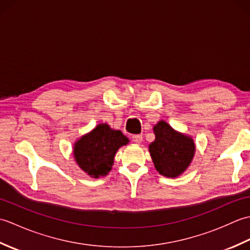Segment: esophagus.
<instances>
[{"label":"esophagus","mask_w":250,"mask_h":250,"mask_svg":"<svg viewBox=\"0 0 250 250\" xmlns=\"http://www.w3.org/2000/svg\"><path fill=\"white\" fill-rule=\"evenodd\" d=\"M132 141H133L134 143H137V144H141L142 141H143V135L142 134L132 135Z\"/></svg>","instance_id":"esophagus-1"}]
</instances>
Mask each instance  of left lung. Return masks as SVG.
Listing matches in <instances>:
<instances>
[{
	"instance_id": "1",
	"label": "left lung",
	"mask_w": 250,
	"mask_h": 250,
	"mask_svg": "<svg viewBox=\"0 0 250 250\" xmlns=\"http://www.w3.org/2000/svg\"><path fill=\"white\" fill-rule=\"evenodd\" d=\"M156 140L149 145V152L157 171L166 177L182 175L192 161L195 145L191 136L175 131L166 121L153 126Z\"/></svg>"
}]
</instances>
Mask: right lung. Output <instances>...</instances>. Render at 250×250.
<instances>
[{
	"label": "right lung",
	"instance_id": "1",
	"mask_svg": "<svg viewBox=\"0 0 250 250\" xmlns=\"http://www.w3.org/2000/svg\"><path fill=\"white\" fill-rule=\"evenodd\" d=\"M128 143L129 139L121 131L100 124L74 144V158L90 177H103L111 169L117 150Z\"/></svg>",
	"mask_w": 250,
	"mask_h": 250
}]
</instances>
